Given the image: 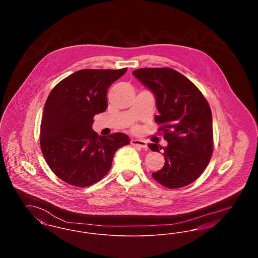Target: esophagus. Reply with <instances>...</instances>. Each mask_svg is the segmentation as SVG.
<instances>
[{
    "mask_svg": "<svg viewBox=\"0 0 258 258\" xmlns=\"http://www.w3.org/2000/svg\"><path fill=\"white\" fill-rule=\"evenodd\" d=\"M131 144L135 147L143 148V149L147 148V143L141 139H132Z\"/></svg>",
    "mask_w": 258,
    "mask_h": 258,
    "instance_id": "1",
    "label": "esophagus"
}]
</instances>
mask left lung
Masks as SVG:
<instances>
[{
  "label": "left lung",
  "mask_w": 258,
  "mask_h": 258,
  "mask_svg": "<svg viewBox=\"0 0 258 258\" xmlns=\"http://www.w3.org/2000/svg\"><path fill=\"white\" fill-rule=\"evenodd\" d=\"M133 74L155 95L160 115L155 122L168 142L164 165L152 174L160 184L177 188L191 184L203 173L213 155L212 112L202 93L183 74L169 68L139 69Z\"/></svg>",
  "instance_id": "8db88e82"
}]
</instances>
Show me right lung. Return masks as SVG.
Segmentation results:
<instances>
[{
  "instance_id": "obj_1",
  "label": "right lung",
  "mask_w": 258,
  "mask_h": 258,
  "mask_svg": "<svg viewBox=\"0 0 258 258\" xmlns=\"http://www.w3.org/2000/svg\"><path fill=\"white\" fill-rule=\"evenodd\" d=\"M127 71L81 70L62 79L46 99L40 123V148L50 169L63 182L85 187L110 170L119 148L128 136H98L94 116L107 108V91Z\"/></svg>"
}]
</instances>
